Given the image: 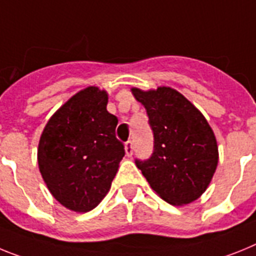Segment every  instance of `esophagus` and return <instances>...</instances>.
<instances>
[{"mask_svg":"<svg viewBox=\"0 0 256 256\" xmlns=\"http://www.w3.org/2000/svg\"><path fill=\"white\" fill-rule=\"evenodd\" d=\"M125 152L126 156H128V157L132 156V152H134V143H132V140H128L125 143Z\"/></svg>","mask_w":256,"mask_h":256,"instance_id":"esophagus-1","label":"esophagus"}]
</instances>
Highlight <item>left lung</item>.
<instances>
[{"label":"left lung","instance_id":"8db88e82","mask_svg":"<svg viewBox=\"0 0 256 256\" xmlns=\"http://www.w3.org/2000/svg\"><path fill=\"white\" fill-rule=\"evenodd\" d=\"M132 95L146 110L153 131V153L146 161L135 160L150 188L171 205L196 201L210 184L219 152L208 122L184 95L171 88Z\"/></svg>","mask_w":256,"mask_h":256}]
</instances>
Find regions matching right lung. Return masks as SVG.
I'll return each instance as SVG.
<instances>
[{"mask_svg": "<svg viewBox=\"0 0 256 256\" xmlns=\"http://www.w3.org/2000/svg\"><path fill=\"white\" fill-rule=\"evenodd\" d=\"M106 104V91L88 86L51 116L40 138L37 160L44 182L56 201L76 212L100 204L125 156L116 138L118 120Z\"/></svg>", "mask_w": 256, "mask_h": 256, "instance_id": "add662e5", "label": "right lung"}]
</instances>
